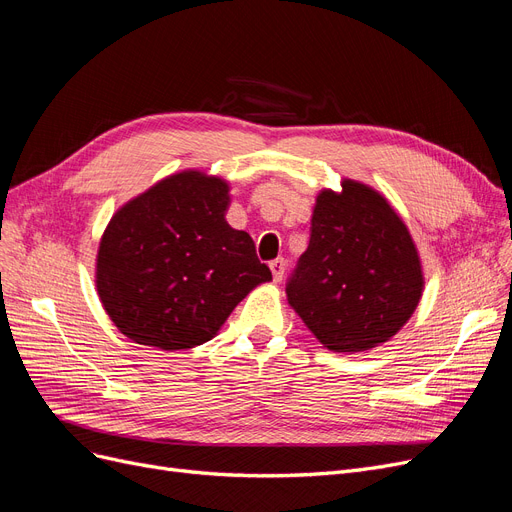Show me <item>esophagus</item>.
<instances>
[{
	"instance_id": "1",
	"label": "esophagus",
	"mask_w": 512,
	"mask_h": 512,
	"mask_svg": "<svg viewBox=\"0 0 512 512\" xmlns=\"http://www.w3.org/2000/svg\"><path fill=\"white\" fill-rule=\"evenodd\" d=\"M270 270H272V276H274V280H276V282H280V280L284 278V272H286V261H284L282 257L274 259V261L270 263Z\"/></svg>"
}]
</instances>
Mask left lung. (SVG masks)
<instances>
[{"label": "left lung", "mask_w": 512, "mask_h": 512, "mask_svg": "<svg viewBox=\"0 0 512 512\" xmlns=\"http://www.w3.org/2000/svg\"><path fill=\"white\" fill-rule=\"evenodd\" d=\"M341 186L316 198L286 297L326 349L355 353L389 341L410 320L425 280L416 244L387 198L353 180Z\"/></svg>", "instance_id": "8db88e82"}]
</instances>
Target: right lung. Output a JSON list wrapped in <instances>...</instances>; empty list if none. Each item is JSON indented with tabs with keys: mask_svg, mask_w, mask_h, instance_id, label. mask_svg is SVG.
Listing matches in <instances>:
<instances>
[{
	"mask_svg": "<svg viewBox=\"0 0 512 512\" xmlns=\"http://www.w3.org/2000/svg\"><path fill=\"white\" fill-rule=\"evenodd\" d=\"M228 192L219 177L182 171L110 219L96 286L127 339L163 351L203 345L257 284L272 280L253 238L226 221Z\"/></svg>",
	"mask_w": 512,
	"mask_h": 512,
	"instance_id": "1",
	"label": "right lung"
}]
</instances>
